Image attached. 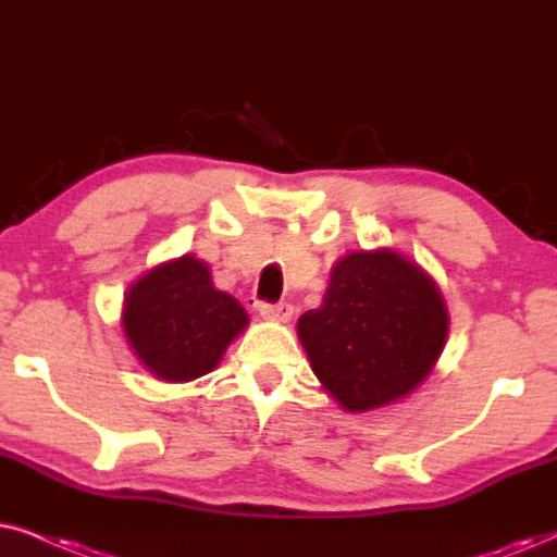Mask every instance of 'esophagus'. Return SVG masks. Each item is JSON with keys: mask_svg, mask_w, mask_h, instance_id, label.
Segmentation results:
<instances>
[{"mask_svg": "<svg viewBox=\"0 0 557 557\" xmlns=\"http://www.w3.org/2000/svg\"><path fill=\"white\" fill-rule=\"evenodd\" d=\"M259 315H262L264 321L287 323L293 318V306H287V302H280V306H259Z\"/></svg>", "mask_w": 557, "mask_h": 557, "instance_id": "obj_1", "label": "esophagus"}]
</instances>
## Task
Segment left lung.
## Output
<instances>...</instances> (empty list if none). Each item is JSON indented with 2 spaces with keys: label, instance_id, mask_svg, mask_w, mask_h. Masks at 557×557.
I'll return each instance as SVG.
<instances>
[{
  "label": "left lung",
  "instance_id": "1",
  "mask_svg": "<svg viewBox=\"0 0 557 557\" xmlns=\"http://www.w3.org/2000/svg\"><path fill=\"white\" fill-rule=\"evenodd\" d=\"M448 308L435 277L392 247L348 251L333 264L321 308L298 338L323 389L346 412L410 397L438 364Z\"/></svg>",
  "mask_w": 557,
  "mask_h": 557
}]
</instances>
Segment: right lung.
<instances>
[{"label": "right lung", "instance_id": "obj_1", "mask_svg": "<svg viewBox=\"0 0 557 557\" xmlns=\"http://www.w3.org/2000/svg\"><path fill=\"white\" fill-rule=\"evenodd\" d=\"M119 323L154 380L183 384L219 367L249 315L213 285L203 259L185 251L150 267L127 287Z\"/></svg>", "mask_w": 557, "mask_h": 557}]
</instances>
